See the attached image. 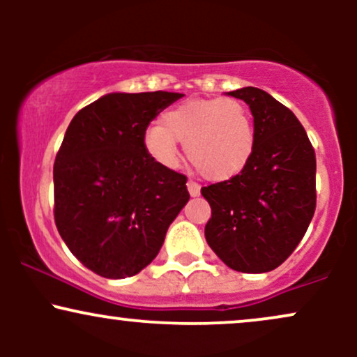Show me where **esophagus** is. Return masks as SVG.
<instances>
[{"instance_id":"34e87169","label":"esophagus","mask_w":357,"mask_h":357,"mask_svg":"<svg viewBox=\"0 0 357 357\" xmlns=\"http://www.w3.org/2000/svg\"><path fill=\"white\" fill-rule=\"evenodd\" d=\"M188 191H190V195L192 196V198H196V196H199L202 186H199V184L195 183V181H188Z\"/></svg>"}]
</instances>
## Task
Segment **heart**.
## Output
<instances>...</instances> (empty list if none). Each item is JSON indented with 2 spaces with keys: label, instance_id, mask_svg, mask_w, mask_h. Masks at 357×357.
<instances>
[{
  "label": "heart",
  "instance_id": "b5f03b06",
  "mask_svg": "<svg viewBox=\"0 0 357 357\" xmlns=\"http://www.w3.org/2000/svg\"><path fill=\"white\" fill-rule=\"evenodd\" d=\"M178 142L203 176L228 179L250 161L255 146L247 107L235 99H195L166 110L144 134V149L162 167L178 161Z\"/></svg>",
  "mask_w": 357,
  "mask_h": 357
}]
</instances>
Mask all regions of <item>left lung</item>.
<instances>
[{
  "mask_svg": "<svg viewBox=\"0 0 357 357\" xmlns=\"http://www.w3.org/2000/svg\"><path fill=\"white\" fill-rule=\"evenodd\" d=\"M227 96L252 110L255 146L240 174L202 190L211 206L204 236L230 268L265 273L284 264L312 220L315 153L292 110L265 90Z\"/></svg>",
  "mask_w": 357,
  "mask_h": 357,
  "instance_id": "obj_1",
  "label": "left lung"
}]
</instances>
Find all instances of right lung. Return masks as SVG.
I'll use <instances>...</instances> for the list:
<instances>
[{
  "label": "right lung",
  "instance_id": "right-lung-1",
  "mask_svg": "<svg viewBox=\"0 0 357 357\" xmlns=\"http://www.w3.org/2000/svg\"><path fill=\"white\" fill-rule=\"evenodd\" d=\"M176 92H112L75 114L53 166L55 223L85 267L105 278L132 277L165 243L190 199L186 176L159 166L144 134Z\"/></svg>",
  "mask_w": 357,
  "mask_h": 357
}]
</instances>
